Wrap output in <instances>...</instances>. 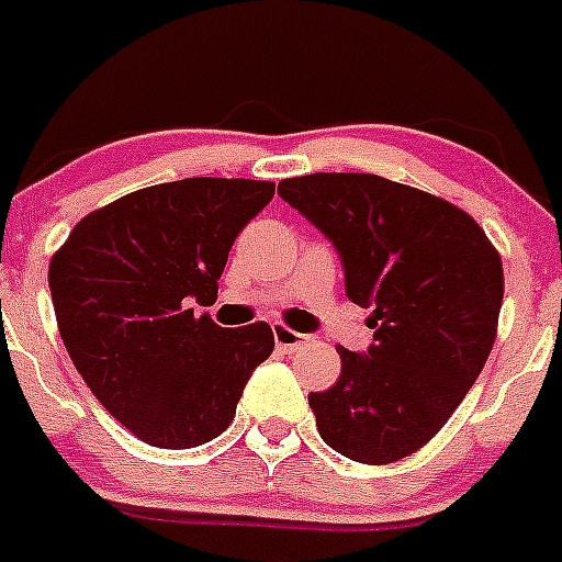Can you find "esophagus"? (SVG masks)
Returning <instances> with one entry per match:
<instances>
[{
	"mask_svg": "<svg viewBox=\"0 0 562 562\" xmlns=\"http://www.w3.org/2000/svg\"><path fill=\"white\" fill-rule=\"evenodd\" d=\"M273 338H276V349L283 351V355H292V351H297L300 346L305 344V335L294 333V329L283 327V324H273Z\"/></svg>",
	"mask_w": 562,
	"mask_h": 562,
	"instance_id": "esophagus-1",
	"label": "esophagus"
}]
</instances>
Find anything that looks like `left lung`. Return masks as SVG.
I'll list each match as a JSON object with an SVG mask.
<instances>
[{
  "instance_id": "1",
  "label": "left lung",
  "mask_w": 562,
  "mask_h": 562,
  "mask_svg": "<svg viewBox=\"0 0 562 562\" xmlns=\"http://www.w3.org/2000/svg\"><path fill=\"white\" fill-rule=\"evenodd\" d=\"M279 194L338 248L351 303L373 308L368 355L311 392L335 452L386 465L425 447L482 373L497 335L503 265L484 229L441 196L370 172L286 178Z\"/></svg>"
}]
</instances>
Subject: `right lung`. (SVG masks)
Instances as JSON below:
<instances>
[{"instance_id":"obj_1","label":"right lung","mask_w":562,"mask_h":562,"mask_svg":"<svg viewBox=\"0 0 562 562\" xmlns=\"http://www.w3.org/2000/svg\"><path fill=\"white\" fill-rule=\"evenodd\" d=\"M276 194L248 178H183L91 211L48 268L56 322L97 401L140 441L192 449L233 422L268 322L218 327L211 305L235 238Z\"/></svg>"}]
</instances>
